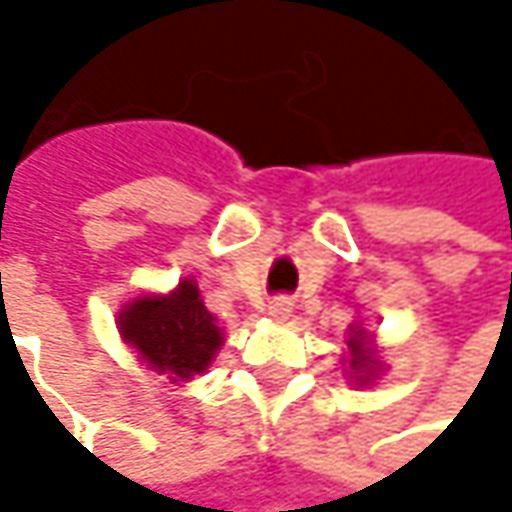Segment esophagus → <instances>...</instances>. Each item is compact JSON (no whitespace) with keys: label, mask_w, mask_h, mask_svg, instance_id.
<instances>
[{"label":"esophagus","mask_w":512,"mask_h":512,"mask_svg":"<svg viewBox=\"0 0 512 512\" xmlns=\"http://www.w3.org/2000/svg\"><path fill=\"white\" fill-rule=\"evenodd\" d=\"M266 311H269V317H272V320H287V317L293 314V302H290L287 296H275V299L269 302V308H266Z\"/></svg>","instance_id":"esophagus-1"}]
</instances>
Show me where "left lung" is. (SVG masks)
<instances>
[{
  "instance_id": "1",
  "label": "left lung",
  "mask_w": 512,
  "mask_h": 512,
  "mask_svg": "<svg viewBox=\"0 0 512 512\" xmlns=\"http://www.w3.org/2000/svg\"><path fill=\"white\" fill-rule=\"evenodd\" d=\"M347 347H350V367L361 373L364 379H370V373H373V367H376V358L370 356V350L364 347V341H361V329H358L356 335L347 341Z\"/></svg>"
}]
</instances>
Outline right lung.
I'll return each mask as SVG.
<instances>
[{"instance_id":"obj_1","label":"right lung","mask_w":512,"mask_h":512,"mask_svg":"<svg viewBox=\"0 0 512 512\" xmlns=\"http://www.w3.org/2000/svg\"><path fill=\"white\" fill-rule=\"evenodd\" d=\"M121 335L154 370L171 382L189 379L213 361L222 329L204 308L192 281L177 284L168 296H139L121 314Z\"/></svg>"}]
</instances>
